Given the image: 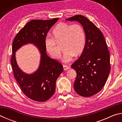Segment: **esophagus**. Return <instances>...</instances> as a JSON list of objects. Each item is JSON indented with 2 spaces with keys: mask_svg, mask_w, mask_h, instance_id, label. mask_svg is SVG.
Returning a JSON list of instances; mask_svg holds the SVG:
<instances>
[{
  "mask_svg": "<svg viewBox=\"0 0 122 122\" xmlns=\"http://www.w3.org/2000/svg\"><path fill=\"white\" fill-rule=\"evenodd\" d=\"M63 67L64 71H67L68 69H70V67H69V66H68L67 65H63Z\"/></svg>",
  "mask_w": 122,
  "mask_h": 122,
  "instance_id": "1",
  "label": "esophagus"
}]
</instances>
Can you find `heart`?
Returning a JSON list of instances; mask_svg holds the SVG:
<instances>
[{"label":"heart","instance_id":"heart-1","mask_svg":"<svg viewBox=\"0 0 122 122\" xmlns=\"http://www.w3.org/2000/svg\"><path fill=\"white\" fill-rule=\"evenodd\" d=\"M52 38H47L45 47L49 54L55 60L61 57V51L57 46L62 44L64 51L62 60L68 62L73 56L81 54L86 44V34L81 25L60 22L52 30Z\"/></svg>","mask_w":122,"mask_h":122}]
</instances>
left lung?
<instances>
[{
    "instance_id": "8db88e82",
    "label": "left lung",
    "mask_w": 122,
    "mask_h": 122,
    "mask_svg": "<svg viewBox=\"0 0 122 122\" xmlns=\"http://www.w3.org/2000/svg\"><path fill=\"white\" fill-rule=\"evenodd\" d=\"M66 20L78 22L85 32L84 49L71 68L77 73L75 92L88 97L98 93L106 83L111 69L110 53L102 33L86 17L76 15Z\"/></svg>"
}]
</instances>
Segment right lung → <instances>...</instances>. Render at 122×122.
<instances>
[{"instance_id": "right-lung-1", "label": "right lung", "mask_w": 122, "mask_h": 122, "mask_svg": "<svg viewBox=\"0 0 122 122\" xmlns=\"http://www.w3.org/2000/svg\"><path fill=\"white\" fill-rule=\"evenodd\" d=\"M59 18L51 20H33L20 30L12 44L11 63L16 81L25 95L34 101L45 102L55 91L56 81L63 71V66L47 55L45 41L47 33ZM32 43L41 54L38 69L28 74L21 71L16 63L15 52L24 45Z\"/></svg>"}]
</instances>
